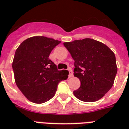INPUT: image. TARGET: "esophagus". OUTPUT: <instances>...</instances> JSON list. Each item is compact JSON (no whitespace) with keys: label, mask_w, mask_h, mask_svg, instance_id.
Instances as JSON below:
<instances>
[{"label":"esophagus","mask_w":129,"mask_h":129,"mask_svg":"<svg viewBox=\"0 0 129 129\" xmlns=\"http://www.w3.org/2000/svg\"><path fill=\"white\" fill-rule=\"evenodd\" d=\"M68 71H69V78H72V76H73V71H72V70L71 68H69Z\"/></svg>","instance_id":"34e87169"}]
</instances>
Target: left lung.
<instances>
[{
  "label": "left lung",
  "instance_id": "1",
  "mask_svg": "<svg viewBox=\"0 0 129 129\" xmlns=\"http://www.w3.org/2000/svg\"><path fill=\"white\" fill-rule=\"evenodd\" d=\"M74 60V76L80 81V88L74 91L78 100L93 102L110 90L117 73L116 57L104 43L91 38L64 43Z\"/></svg>",
  "mask_w": 129,
  "mask_h": 129
}]
</instances>
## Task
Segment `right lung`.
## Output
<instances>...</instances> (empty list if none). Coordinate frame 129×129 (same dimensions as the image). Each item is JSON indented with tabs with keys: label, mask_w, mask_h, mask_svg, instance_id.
Here are the masks:
<instances>
[{
	"label": "right lung",
	"mask_w": 129,
	"mask_h": 129,
	"mask_svg": "<svg viewBox=\"0 0 129 129\" xmlns=\"http://www.w3.org/2000/svg\"><path fill=\"white\" fill-rule=\"evenodd\" d=\"M60 43L45 36H33L17 49L12 64L15 83L30 102L42 104L51 100L59 82L68 77V70H58L49 58Z\"/></svg>",
	"instance_id": "obj_1"
}]
</instances>
